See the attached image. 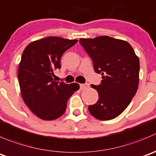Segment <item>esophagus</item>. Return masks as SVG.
<instances>
[{
    "label": "esophagus",
    "instance_id": "34e87169",
    "mask_svg": "<svg viewBox=\"0 0 156 156\" xmlns=\"http://www.w3.org/2000/svg\"><path fill=\"white\" fill-rule=\"evenodd\" d=\"M89 84H80V89L81 90H85V89L88 88Z\"/></svg>",
    "mask_w": 156,
    "mask_h": 156
}]
</instances>
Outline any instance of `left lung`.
Segmentation results:
<instances>
[{"label":"left lung","instance_id":"8db88e82","mask_svg":"<svg viewBox=\"0 0 156 156\" xmlns=\"http://www.w3.org/2000/svg\"><path fill=\"white\" fill-rule=\"evenodd\" d=\"M92 58L95 72L101 74L98 102L88 107L90 114L100 120L116 118L128 107L139 85L140 60L129 43L107 36L80 39Z\"/></svg>","mask_w":156,"mask_h":156}]
</instances>
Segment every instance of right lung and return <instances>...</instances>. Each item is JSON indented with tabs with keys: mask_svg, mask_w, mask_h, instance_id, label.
<instances>
[{
	"mask_svg": "<svg viewBox=\"0 0 156 156\" xmlns=\"http://www.w3.org/2000/svg\"><path fill=\"white\" fill-rule=\"evenodd\" d=\"M77 40L49 36L27 45L18 69L22 98L30 110L43 120H53L63 115L67 102L79 89L77 83L68 84L53 79L60 69L62 55Z\"/></svg>",
	"mask_w": 156,
	"mask_h": 156,
	"instance_id": "1",
	"label": "right lung"
}]
</instances>
